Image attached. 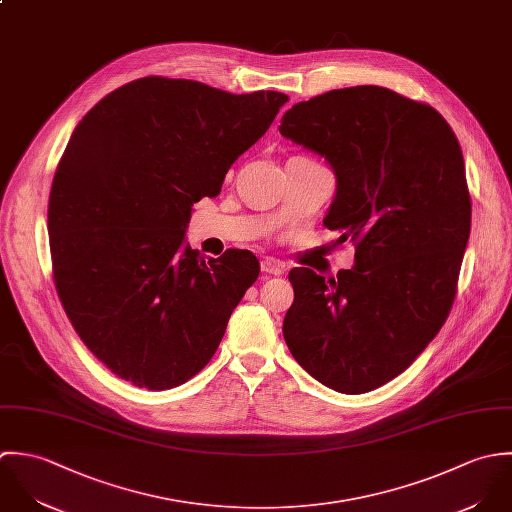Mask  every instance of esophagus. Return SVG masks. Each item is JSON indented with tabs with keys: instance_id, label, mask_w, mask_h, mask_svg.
Wrapping results in <instances>:
<instances>
[{
	"instance_id": "1",
	"label": "esophagus",
	"mask_w": 512,
	"mask_h": 512,
	"mask_svg": "<svg viewBox=\"0 0 512 512\" xmlns=\"http://www.w3.org/2000/svg\"><path fill=\"white\" fill-rule=\"evenodd\" d=\"M261 271L267 275H281L285 271V263L279 259H273V257H265L261 261Z\"/></svg>"
}]
</instances>
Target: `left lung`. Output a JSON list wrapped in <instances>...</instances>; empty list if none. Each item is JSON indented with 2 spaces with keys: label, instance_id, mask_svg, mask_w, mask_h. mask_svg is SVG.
I'll return each mask as SVG.
<instances>
[{
  "label": "left lung",
  "instance_id": "obj_1",
  "mask_svg": "<svg viewBox=\"0 0 512 512\" xmlns=\"http://www.w3.org/2000/svg\"><path fill=\"white\" fill-rule=\"evenodd\" d=\"M279 130L328 160L336 196L324 227L356 245L336 277L289 273L285 342L330 390H376L425 350L457 293L471 231L459 140L429 104L374 85L295 104Z\"/></svg>",
  "mask_w": 512,
  "mask_h": 512
}]
</instances>
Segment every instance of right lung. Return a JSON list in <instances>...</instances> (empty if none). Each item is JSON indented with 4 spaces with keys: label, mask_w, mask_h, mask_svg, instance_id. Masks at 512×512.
<instances>
[{
    "label": "right lung",
    "mask_w": 512,
    "mask_h": 512,
    "mask_svg": "<svg viewBox=\"0 0 512 512\" xmlns=\"http://www.w3.org/2000/svg\"><path fill=\"white\" fill-rule=\"evenodd\" d=\"M287 101L144 77L77 124L49 198L53 277L77 334L118 378L170 390L215 354L259 261L243 249L205 261L184 245L192 205L219 194Z\"/></svg>",
    "instance_id": "obj_1"
}]
</instances>
